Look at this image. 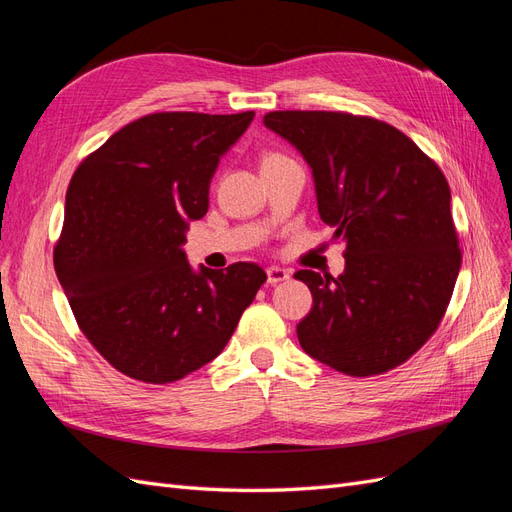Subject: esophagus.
I'll return each mask as SVG.
<instances>
[{
    "label": "esophagus",
    "instance_id": "1",
    "mask_svg": "<svg viewBox=\"0 0 512 512\" xmlns=\"http://www.w3.org/2000/svg\"><path fill=\"white\" fill-rule=\"evenodd\" d=\"M267 280L271 286L280 284V282H288L290 280V271L282 269V267H269L267 269Z\"/></svg>",
    "mask_w": 512,
    "mask_h": 512
}]
</instances>
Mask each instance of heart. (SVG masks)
Returning a JSON list of instances; mask_svg holds the SVG:
<instances>
[{
  "label": "heart",
  "instance_id": "heart-1",
  "mask_svg": "<svg viewBox=\"0 0 512 512\" xmlns=\"http://www.w3.org/2000/svg\"><path fill=\"white\" fill-rule=\"evenodd\" d=\"M280 158H284V156H280V153H267V156L262 158V164H265V162H273V160H280Z\"/></svg>",
  "mask_w": 512,
  "mask_h": 512
}]
</instances>
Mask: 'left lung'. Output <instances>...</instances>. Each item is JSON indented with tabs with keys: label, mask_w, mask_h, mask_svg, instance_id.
Masks as SVG:
<instances>
[{
	"label": "left lung",
	"mask_w": 512,
	"mask_h": 512,
	"mask_svg": "<svg viewBox=\"0 0 512 512\" xmlns=\"http://www.w3.org/2000/svg\"><path fill=\"white\" fill-rule=\"evenodd\" d=\"M262 121L303 153L320 218L346 241L339 277L294 273L314 297L297 324L301 348L354 378L406 363L440 327L461 267L444 173L374 117L273 111Z\"/></svg>",
	"instance_id": "left-lung-1"
}]
</instances>
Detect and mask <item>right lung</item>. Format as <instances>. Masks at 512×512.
Listing matches in <instances>:
<instances>
[{
	"mask_svg": "<svg viewBox=\"0 0 512 512\" xmlns=\"http://www.w3.org/2000/svg\"><path fill=\"white\" fill-rule=\"evenodd\" d=\"M252 119L151 113L74 170L55 271L83 335L128 378L168 384L213 361L267 282L256 262L194 273L181 250L220 156Z\"/></svg>",
	"mask_w": 512,
	"mask_h": 512,
	"instance_id": "right-lung-1",
	"label": "right lung"
}]
</instances>
